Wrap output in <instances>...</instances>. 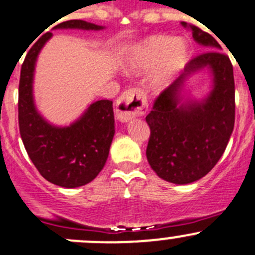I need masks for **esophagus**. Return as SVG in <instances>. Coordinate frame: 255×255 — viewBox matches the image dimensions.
I'll return each mask as SVG.
<instances>
[{"mask_svg": "<svg viewBox=\"0 0 255 255\" xmlns=\"http://www.w3.org/2000/svg\"><path fill=\"white\" fill-rule=\"evenodd\" d=\"M148 111L147 98L144 92L139 88H129L117 100L116 115L122 122L132 120L134 117L145 115Z\"/></svg>", "mask_w": 255, "mask_h": 255, "instance_id": "1", "label": "esophagus"}]
</instances>
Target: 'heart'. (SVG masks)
<instances>
[{
	"label": "heart",
	"mask_w": 255,
	"mask_h": 255,
	"mask_svg": "<svg viewBox=\"0 0 255 255\" xmlns=\"http://www.w3.org/2000/svg\"><path fill=\"white\" fill-rule=\"evenodd\" d=\"M189 48L183 39L168 36H155L145 41L135 51L134 62L138 67L152 68L160 65L157 83L162 85L170 76L185 66Z\"/></svg>",
	"instance_id": "b5f03b06"
}]
</instances>
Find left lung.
<instances>
[{"mask_svg": "<svg viewBox=\"0 0 255 255\" xmlns=\"http://www.w3.org/2000/svg\"><path fill=\"white\" fill-rule=\"evenodd\" d=\"M183 26H187L183 22ZM193 38L208 47L188 62L184 73L160 92L145 117L150 128L147 159L157 175L167 182L187 184L209 173L226 150L236 120L233 66L221 44L194 24ZM204 67L211 68L215 86L204 103L179 105L182 81Z\"/></svg>", "mask_w": 255, "mask_h": 255, "instance_id": "left-lung-1", "label": "left lung"}]
</instances>
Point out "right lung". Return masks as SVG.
I'll use <instances>...</instances> for the list:
<instances>
[{
  "instance_id": "right-lung-1",
  "label": "right lung",
  "mask_w": 255,
  "mask_h": 255,
  "mask_svg": "<svg viewBox=\"0 0 255 255\" xmlns=\"http://www.w3.org/2000/svg\"><path fill=\"white\" fill-rule=\"evenodd\" d=\"M54 28L102 29L82 19H70ZM52 36L44 33L26 54L18 86V126L22 142L39 174L53 184L76 188L92 182L103 169L115 135L112 101L92 103L70 127H54L36 111L32 96L34 63Z\"/></svg>"
}]
</instances>
